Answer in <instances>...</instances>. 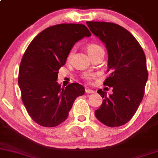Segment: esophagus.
Instances as JSON below:
<instances>
[{
  "label": "esophagus",
  "instance_id": "34e87169",
  "mask_svg": "<svg viewBox=\"0 0 158 158\" xmlns=\"http://www.w3.org/2000/svg\"><path fill=\"white\" fill-rule=\"evenodd\" d=\"M85 92L87 93V94H94V91L93 90H90V89H86V90H85Z\"/></svg>",
  "mask_w": 158,
  "mask_h": 158
}]
</instances>
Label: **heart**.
<instances>
[{
	"instance_id": "heart-1",
	"label": "heart",
	"mask_w": 158,
	"mask_h": 158,
	"mask_svg": "<svg viewBox=\"0 0 158 158\" xmlns=\"http://www.w3.org/2000/svg\"><path fill=\"white\" fill-rule=\"evenodd\" d=\"M87 52H88V54L90 55V56H91V55L95 54V53L99 52L100 51H103V49L100 45H98V44L89 43L88 45H87ZM74 48L70 50V52H68V54L67 55V61H71V58H72L73 57V55H74ZM92 77L93 75L91 74H90V73H87V74H85L84 75V77L85 78L86 81H90L91 78H92Z\"/></svg>"
}]
</instances>
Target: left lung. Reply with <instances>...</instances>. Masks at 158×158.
<instances>
[{
    "label": "left lung",
    "instance_id": "left-lung-1",
    "mask_svg": "<svg viewBox=\"0 0 158 158\" xmlns=\"http://www.w3.org/2000/svg\"><path fill=\"white\" fill-rule=\"evenodd\" d=\"M87 25L107 48L110 74L103 84L113 87V93L106 96L98 90L103 100L95 115L109 127L123 126L132 118L144 97L148 77L145 55L132 34L121 26L98 21H87Z\"/></svg>",
    "mask_w": 158,
    "mask_h": 158
}]
</instances>
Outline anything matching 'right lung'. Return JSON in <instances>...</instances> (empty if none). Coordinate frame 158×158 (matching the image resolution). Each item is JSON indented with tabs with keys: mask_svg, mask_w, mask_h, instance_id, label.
I'll use <instances>...</instances> for the list:
<instances>
[{
	"mask_svg": "<svg viewBox=\"0 0 158 158\" xmlns=\"http://www.w3.org/2000/svg\"><path fill=\"white\" fill-rule=\"evenodd\" d=\"M90 35L84 24H58L42 31L27 47L19 65L18 84L27 113L40 126L55 127L65 121L74 100L85 93L77 83L61 88L56 81L73 45Z\"/></svg>",
	"mask_w": 158,
	"mask_h": 158,
	"instance_id": "obj_1",
	"label": "right lung"
}]
</instances>
